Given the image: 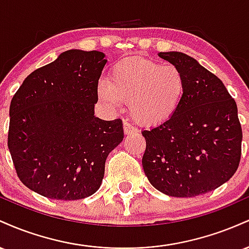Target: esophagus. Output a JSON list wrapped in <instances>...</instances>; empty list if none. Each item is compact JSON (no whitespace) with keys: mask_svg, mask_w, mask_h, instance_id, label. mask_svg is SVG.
Listing matches in <instances>:
<instances>
[{"mask_svg":"<svg viewBox=\"0 0 249 249\" xmlns=\"http://www.w3.org/2000/svg\"><path fill=\"white\" fill-rule=\"evenodd\" d=\"M136 132H137V128L136 127H133L132 125L130 124V123L124 122V133L126 134V136H130V134L136 133Z\"/></svg>","mask_w":249,"mask_h":249,"instance_id":"esophagus-1","label":"esophagus"}]
</instances>
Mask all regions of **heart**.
<instances>
[{"label": "heart", "instance_id": "b5f03b06", "mask_svg": "<svg viewBox=\"0 0 249 249\" xmlns=\"http://www.w3.org/2000/svg\"><path fill=\"white\" fill-rule=\"evenodd\" d=\"M186 78L176 65L130 57L115 64L110 81L102 79L97 96L105 107L116 110L128 102L132 119L144 126H156L170 119L184 99Z\"/></svg>", "mask_w": 249, "mask_h": 249}]
</instances>
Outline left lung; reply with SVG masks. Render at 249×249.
<instances>
[{
    "instance_id": "8db88e82",
    "label": "left lung",
    "mask_w": 249,
    "mask_h": 249,
    "mask_svg": "<svg viewBox=\"0 0 249 249\" xmlns=\"http://www.w3.org/2000/svg\"><path fill=\"white\" fill-rule=\"evenodd\" d=\"M158 56L184 72L186 91L170 119L142 132L146 141L142 168L151 185L166 196H201L238 170L242 130L236 103L193 57L178 51Z\"/></svg>"
}]
</instances>
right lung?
<instances>
[{"instance_id": "obj_1", "label": "right lung", "mask_w": 249, "mask_h": 249, "mask_svg": "<svg viewBox=\"0 0 249 249\" xmlns=\"http://www.w3.org/2000/svg\"><path fill=\"white\" fill-rule=\"evenodd\" d=\"M107 62L101 51H64L31 72L11 99L8 147L34 192L78 200L101 187L107 156L124 138L121 119L95 116Z\"/></svg>"}]
</instances>
